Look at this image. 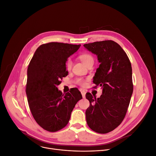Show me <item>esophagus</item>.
I'll return each mask as SVG.
<instances>
[{"mask_svg":"<svg viewBox=\"0 0 156 156\" xmlns=\"http://www.w3.org/2000/svg\"><path fill=\"white\" fill-rule=\"evenodd\" d=\"M80 91L81 92V95H82L83 98H85V94H86V92L85 91V90L81 88V89H80Z\"/></svg>","mask_w":156,"mask_h":156,"instance_id":"esophagus-1","label":"esophagus"}]
</instances>
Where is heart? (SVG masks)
<instances>
[{
  "mask_svg": "<svg viewBox=\"0 0 156 156\" xmlns=\"http://www.w3.org/2000/svg\"><path fill=\"white\" fill-rule=\"evenodd\" d=\"M79 58L81 59V61L83 62V64H85V65L87 66H88V65L91 64H94V57L90 54H81L79 56ZM72 65H73V62H72L71 59L70 58H68L66 60V69L68 71L71 69ZM76 83L80 85H84L85 83V81L83 78H78L76 80Z\"/></svg>",
  "mask_w": 156,
  "mask_h": 156,
  "instance_id": "obj_1",
  "label": "heart"
}]
</instances>
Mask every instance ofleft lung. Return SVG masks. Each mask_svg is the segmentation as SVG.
<instances>
[{
	"instance_id": "obj_1",
	"label": "left lung",
	"mask_w": 156,
	"mask_h": 156,
	"mask_svg": "<svg viewBox=\"0 0 156 156\" xmlns=\"http://www.w3.org/2000/svg\"><path fill=\"white\" fill-rule=\"evenodd\" d=\"M83 46L97 55L101 63L97 69L94 87H102L99 98L86 94L90 102L85 112L88 126L99 133H107L123 121L133 94L132 64L121 47L112 40L86 44Z\"/></svg>"
}]
</instances>
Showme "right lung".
<instances>
[{"mask_svg": "<svg viewBox=\"0 0 156 156\" xmlns=\"http://www.w3.org/2000/svg\"><path fill=\"white\" fill-rule=\"evenodd\" d=\"M80 46L61 42L42 44L28 65L26 94L29 108L38 125L48 132H55L66 126L76 104L82 99L76 88L66 94L57 88L68 75V57Z\"/></svg>", "mask_w": 156, "mask_h": 156, "instance_id": "obj_1", "label": "right lung"}]
</instances>
